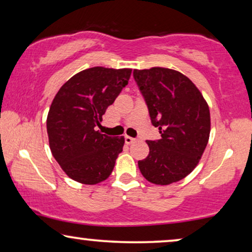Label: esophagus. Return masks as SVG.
Segmentation results:
<instances>
[{
  "label": "esophagus",
  "instance_id": "1",
  "mask_svg": "<svg viewBox=\"0 0 252 252\" xmlns=\"http://www.w3.org/2000/svg\"><path fill=\"white\" fill-rule=\"evenodd\" d=\"M136 141V139H134V137H130V136H125V142L126 144H132Z\"/></svg>",
  "mask_w": 252,
  "mask_h": 252
}]
</instances>
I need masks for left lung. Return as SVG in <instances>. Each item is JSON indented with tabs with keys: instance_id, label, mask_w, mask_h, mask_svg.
Returning a JSON list of instances; mask_svg holds the SVG:
<instances>
[{
	"instance_id": "8db88e82",
	"label": "left lung",
	"mask_w": 252,
	"mask_h": 252,
	"mask_svg": "<svg viewBox=\"0 0 252 252\" xmlns=\"http://www.w3.org/2000/svg\"><path fill=\"white\" fill-rule=\"evenodd\" d=\"M134 79L161 139L147 141L141 173L155 185L180 181L197 166L208 144L211 119L202 93L181 72L166 67L134 70Z\"/></svg>"
}]
</instances>
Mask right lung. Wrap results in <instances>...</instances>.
<instances>
[{"instance_id":"add662e5","label":"right lung","mask_w":252,"mask_h":252,"mask_svg":"<svg viewBox=\"0 0 252 252\" xmlns=\"http://www.w3.org/2000/svg\"><path fill=\"white\" fill-rule=\"evenodd\" d=\"M130 73L132 68H87L68 79L55 96L47 117L49 147L72 180L96 185L111 174L125 139L105 135L96 127Z\"/></svg>"}]
</instances>
